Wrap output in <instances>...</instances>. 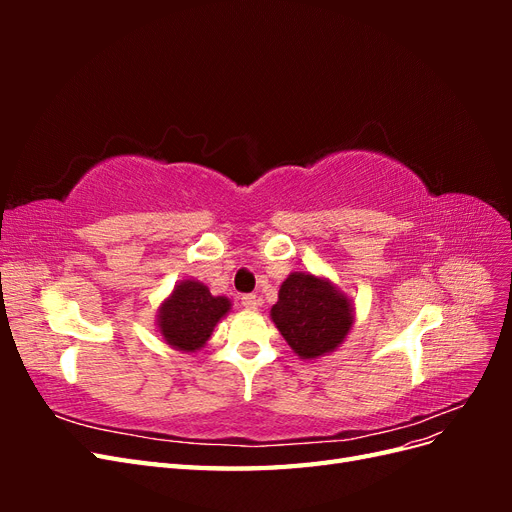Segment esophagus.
<instances>
[{
    "label": "esophagus",
    "instance_id": "34e87169",
    "mask_svg": "<svg viewBox=\"0 0 512 512\" xmlns=\"http://www.w3.org/2000/svg\"><path fill=\"white\" fill-rule=\"evenodd\" d=\"M241 305L245 309H250V312H256L258 305H260V299L256 297V294H245V297L241 299Z\"/></svg>",
    "mask_w": 512,
    "mask_h": 512
}]
</instances>
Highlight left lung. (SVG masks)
Masks as SVG:
<instances>
[{
    "mask_svg": "<svg viewBox=\"0 0 512 512\" xmlns=\"http://www.w3.org/2000/svg\"><path fill=\"white\" fill-rule=\"evenodd\" d=\"M271 320L299 359L314 361L344 344L354 324V305L329 277L292 271L277 292Z\"/></svg>",
    "mask_w": 512,
    "mask_h": 512,
    "instance_id": "obj_1",
    "label": "left lung"
}]
</instances>
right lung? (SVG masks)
Returning <instances> with one entry per match:
<instances>
[{
    "label": "right lung",
    "mask_w": 512,
    "mask_h": 512,
    "mask_svg": "<svg viewBox=\"0 0 512 512\" xmlns=\"http://www.w3.org/2000/svg\"><path fill=\"white\" fill-rule=\"evenodd\" d=\"M230 309L228 297H213L203 282L188 277L177 282L160 303L156 327L170 348L192 354L205 348L213 329L228 316Z\"/></svg>",
    "instance_id": "add662e5"
}]
</instances>
